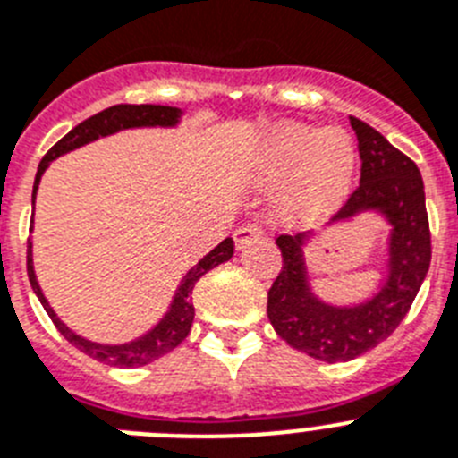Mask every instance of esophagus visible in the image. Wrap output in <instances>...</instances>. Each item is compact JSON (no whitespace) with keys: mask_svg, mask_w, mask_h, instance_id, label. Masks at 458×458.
I'll use <instances>...</instances> for the list:
<instances>
[{"mask_svg":"<svg viewBox=\"0 0 458 458\" xmlns=\"http://www.w3.org/2000/svg\"><path fill=\"white\" fill-rule=\"evenodd\" d=\"M258 239H262V230H259L258 225L255 224L242 225L239 230H234V249L242 250L246 244H250V242H258Z\"/></svg>","mask_w":458,"mask_h":458,"instance_id":"esophagus-1","label":"esophagus"}]
</instances>
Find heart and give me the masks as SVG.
I'll return each mask as SVG.
<instances>
[{"mask_svg":"<svg viewBox=\"0 0 458 458\" xmlns=\"http://www.w3.org/2000/svg\"><path fill=\"white\" fill-rule=\"evenodd\" d=\"M356 150L344 130L317 131L301 123H283L267 134L253 166L258 187H278L276 219L296 228L327 221L353 187Z\"/></svg>","mask_w":458,"mask_h":458,"instance_id":"1","label":"heart"}]
</instances>
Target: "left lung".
I'll list each match as a JSON object with an SVG mask.
<instances>
[{"mask_svg": "<svg viewBox=\"0 0 458 458\" xmlns=\"http://www.w3.org/2000/svg\"><path fill=\"white\" fill-rule=\"evenodd\" d=\"M349 123L356 131L362 159L360 187L327 230L353 224L365 214L388 224L381 287L349 306L317 296L306 262L308 246L321 234V230H315L276 239L283 269L267 299L274 331L290 347L324 362L353 360L386 340L409 312L431 262L429 219L418 166L368 123L353 116Z\"/></svg>", "mask_w": 458, "mask_h": 458, "instance_id": "1", "label": "left lung"}]
</instances>
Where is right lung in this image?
<instances>
[{
    "mask_svg": "<svg viewBox=\"0 0 458 458\" xmlns=\"http://www.w3.org/2000/svg\"><path fill=\"white\" fill-rule=\"evenodd\" d=\"M184 111L178 106H164V105H116L109 106V109L100 111L96 116H90L89 121L80 123L77 127L65 134L56 146L49 148V152L40 159L38 173H36L34 180V193H31V205H36V193H38L40 178L43 173L47 171L49 164L55 159L64 157L68 152L77 150V148H84L89 143L98 141V139L114 137L118 131L125 130H143V127H164V130H173L182 123ZM31 230H34V221H31ZM234 253L233 239H224L219 246H214L208 255L196 262L187 274L180 280L178 290L173 294L171 303H168L166 312L159 317L157 324H152V328H148L146 333H141L139 337H131L127 342H118V344H105V342L89 340V337L80 335L72 328H68L64 321L59 319V315L55 312V308L49 306V301L45 299L43 290L38 285V278H36L34 269V242L29 239V250H27V274L29 283H31V290L38 296V301L43 303L45 312L49 315V319L55 321V327L59 328L61 335L77 347L80 352H84L86 356L96 358V360L106 362V365H116V368H141L148 362L157 360V358L166 356L173 349L178 347L180 342L189 335L193 324V301L191 292L193 285L199 283L200 276L208 274L209 269L219 267L221 262H228Z\"/></svg>",
    "mask_w": 458,
    "mask_h": 458,
    "instance_id": "1",
    "label": "right lung"
}]
</instances>
